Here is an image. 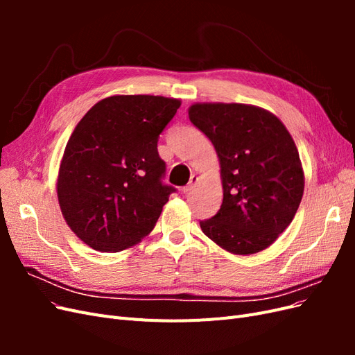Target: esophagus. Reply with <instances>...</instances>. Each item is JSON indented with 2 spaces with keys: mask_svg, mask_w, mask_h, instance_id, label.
I'll use <instances>...</instances> for the list:
<instances>
[{
  "mask_svg": "<svg viewBox=\"0 0 355 355\" xmlns=\"http://www.w3.org/2000/svg\"><path fill=\"white\" fill-rule=\"evenodd\" d=\"M197 182H198V178H197L196 175H192V176L189 178L188 185H185L184 188H182V192H184V194H188V192H191V191H192V188L196 187Z\"/></svg>",
  "mask_w": 355,
  "mask_h": 355,
  "instance_id": "obj_1",
  "label": "esophagus"
}]
</instances>
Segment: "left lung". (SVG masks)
Returning <instances> with one entry per match:
<instances>
[{
    "instance_id": "1",
    "label": "left lung",
    "mask_w": 355,
    "mask_h": 355,
    "mask_svg": "<svg viewBox=\"0 0 355 355\" xmlns=\"http://www.w3.org/2000/svg\"><path fill=\"white\" fill-rule=\"evenodd\" d=\"M191 123L206 135L219 158L223 200L207 237L234 254L270 247L293 220L305 176L297 148L272 112L245 103H194Z\"/></svg>"
}]
</instances>
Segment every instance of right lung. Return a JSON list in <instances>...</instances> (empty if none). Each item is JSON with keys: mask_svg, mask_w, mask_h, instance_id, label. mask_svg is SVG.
I'll use <instances>...</instances> for the list:
<instances>
[{"mask_svg": "<svg viewBox=\"0 0 355 355\" xmlns=\"http://www.w3.org/2000/svg\"><path fill=\"white\" fill-rule=\"evenodd\" d=\"M164 96L115 94L85 114L63 153L56 182L68 227L99 252H121L151 232L173 187L157 142L179 110Z\"/></svg>", "mask_w": 355, "mask_h": 355, "instance_id": "add662e5", "label": "right lung"}]
</instances>
